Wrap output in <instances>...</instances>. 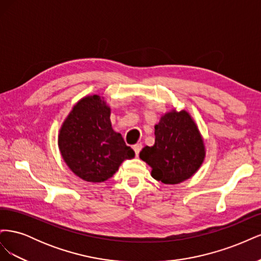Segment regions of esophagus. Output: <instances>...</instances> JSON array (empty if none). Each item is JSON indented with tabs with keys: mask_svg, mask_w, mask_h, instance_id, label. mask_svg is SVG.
Instances as JSON below:
<instances>
[{
	"mask_svg": "<svg viewBox=\"0 0 261 261\" xmlns=\"http://www.w3.org/2000/svg\"><path fill=\"white\" fill-rule=\"evenodd\" d=\"M141 144H136V145H134V147H133V149H134V151H135V154H136V156H138V154H139V152H140V150H141Z\"/></svg>",
	"mask_w": 261,
	"mask_h": 261,
	"instance_id": "34e87169",
	"label": "esophagus"
}]
</instances>
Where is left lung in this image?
Returning a JSON list of instances; mask_svg holds the SVG:
<instances>
[{
    "label": "left lung",
    "mask_w": 261,
    "mask_h": 261,
    "mask_svg": "<svg viewBox=\"0 0 261 261\" xmlns=\"http://www.w3.org/2000/svg\"><path fill=\"white\" fill-rule=\"evenodd\" d=\"M154 145L146 146L139 158L151 168V176L164 184L175 185L191 178L206 158L201 133L186 110L161 115L154 125Z\"/></svg>",
    "instance_id": "left-lung-1"
}]
</instances>
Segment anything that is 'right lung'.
<instances>
[{
  "mask_svg": "<svg viewBox=\"0 0 261 261\" xmlns=\"http://www.w3.org/2000/svg\"><path fill=\"white\" fill-rule=\"evenodd\" d=\"M111 108L100 94L82 98L59 130L63 160L74 174L90 183L111 178L123 161L135 156L110 120Z\"/></svg>",
  "mask_w": 261,
  "mask_h": 261,
  "instance_id": "right-lung-1",
  "label": "right lung"
}]
</instances>
